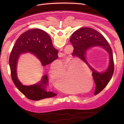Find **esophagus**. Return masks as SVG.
Returning a JSON list of instances; mask_svg holds the SVG:
<instances>
[{"mask_svg":"<svg viewBox=\"0 0 124 124\" xmlns=\"http://www.w3.org/2000/svg\"><path fill=\"white\" fill-rule=\"evenodd\" d=\"M58 56H59V57H62L64 56L63 54H62V53H61V52H59V53Z\"/></svg>","mask_w":124,"mask_h":124,"instance_id":"esophagus-1","label":"esophagus"}]
</instances>
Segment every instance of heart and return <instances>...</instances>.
<instances>
[{
	"instance_id": "obj_1",
	"label": "heart",
	"mask_w": 124,
	"mask_h": 124,
	"mask_svg": "<svg viewBox=\"0 0 124 124\" xmlns=\"http://www.w3.org/2000/svg\"><path fill=\"white\" fill-rule=\"evenodd\" d=\"M57 64L54 63L56 67L57 71L54 69H50L48 75L51 82L58 87L60 89L66 92H69L74 89V85L77 86L78 80L79 78L85 77H77L76 65L75 62L70 61V60L63 59L59 60Z\"/></svg>"
}]
</instances>
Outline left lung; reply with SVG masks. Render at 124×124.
I'll use <instances>...</instances> for the list:
<instances>
[{
	"label": "left lung",
	"instance_id": "left-lung-1",
	"mask_svg": "<svg viewBox=\"0 0 124 124\" xmlns=\"http://www.w3.org/2000/svg\"><path fill=\"white\" fill-rule=\"evenodd\" d=\"M70 42L74 47L72 55L82 60L93 71L92 76L96 84L94 94L95 95L99 94L108 84L114 72L113 52L110 45L100 32L90 27H83L76 30L70 37ZM98 46L103 47L110 54L109 66L106 71L102 73L95 71L87 64L85 59L87 49Z\"/></svg>",
	"mask_w": 124,
	"mask_h": 124
}]
</instances>
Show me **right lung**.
<instances>
[{"label": "right lung", "mask_w": 124, "mask_h": 124, "mask_svg": "<svg viewBox=\"0 0 124 124\" xmlns=\"http://www.w3.org/2000/svg\"><path fill=\"white\" fill-rule=\"evenodd\" d=\"M27 52L34 54L44 66L58 57V51L53 46L50 37L44 30L32 29L21 34L16 40L9 57L11 78L16 88L28 99L33 101L56 96L54 93L46 90L48 83L46 75L43 76L39 83L31 86L23 85L19 80L16 75L17 61L21 54Z\"/></svg>", "instance_id": "1"}]
</instances>
